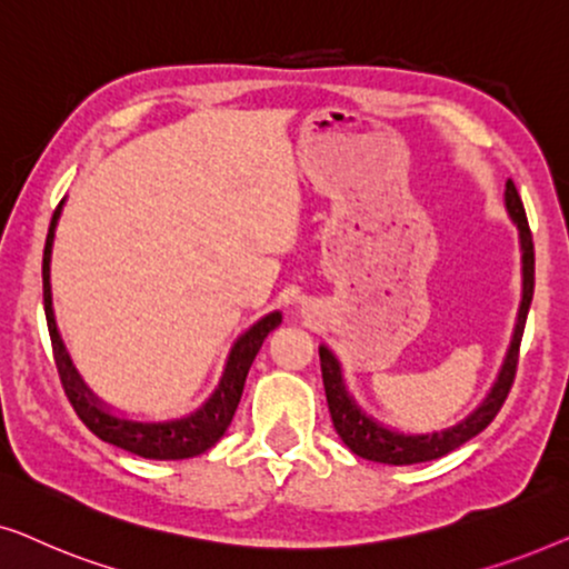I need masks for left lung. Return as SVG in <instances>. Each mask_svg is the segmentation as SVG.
<instances>
[{
    "mask_svg": "<svg viewBox=\"0 0 569 569\" xmlns=\"http://www.w3.org/2000/svg\"><path fill=\"white\" fill-rule=\"evenodd\" d=\"M505 204H508L512 222L520 228V248H523V302H520L516 337H512L508 360L502 365L500 378H497L492 393H489L485 403H481L473 415L466 417L461 425L448 427V430H440L432 435H401V432L386 430L383 425L372 422L370 417H365L362 411L355 407V401L349 399L345 386H341L339 362L333 360L329 349L321 347L318 352H321V376H323V388H326V401H329V411H331V422L337 427L339 438L345 440V446L352 450V453H357L360 458H368V461L391 463V466L435 461V458H442L446 453H450V450L463 446L466 440L477 438V435L497 417V411L502 409V403L508 399L512 388V380H516L520 339H523L526 316L533 300V263H536L533 236H531V228H528L523 201H520V193L510 178L508 183H505Z\"/></svg>",
    "mask_w": 569,
    "mask_h": 569,
    "instance_id": "1",
    "label": "left lung"
}]
</instances>
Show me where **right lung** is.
<instances>
[{
  "label": "right lung",
  "mask_w": 569,
  "mask_h": 569,
  "mask_svg": "<svg viewBox=\"0 0 569 569\" xmlns=\"http://www.w3.org/2000/svg\"><path fill=\"white\" fill-rule=\"evenodd\" d=\"M59 209L61 204L53 209L49 236H46V248H43V310H46V323H49L53 362H57L61 388H64L67 399L77 411V417H80L84 427H88L92 435H98L100 440L111 442L116 448L129 450V453L134 456L152 458V461H181V458H193L204 453V450L212 448L214 442L222 438L224 430L230 427L240 403V396H243L246 376L248 370H251L253 357L259 355L263 339H267V333L271 329H277L279 321H282V316L269 313L236 341V347H232L230 352L228 368H224V376L220 380V386H217V391L212 393V399H209L199 411H193L191 417L173 419V422L144 425V422H131V419H119L108 415V411L98 407V401L92 399L88 388L80 383L72 362H69V357L64 355V347H61L57 326H53L49 259H51L53 228H57Z\"/></svg>",
  "instance_id": "obj_1"
}]
</instances>
